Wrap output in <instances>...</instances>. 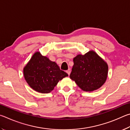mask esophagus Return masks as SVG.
Wrapping results in <instances>:
<instances>
[{
    "label": "esophagus",
    "instance_id": "esophagus-1",
    "mask_svg": "<svg viewBox=\"0 0 130 130\" xmlns=\"http://www.w3.org/2000/svg\"><path fill=\"white\" fill-rule=\"evenodd\" d=\"M66 72H67V73L68 74V75H70V72H71V71H70V69H69L68 70H67V71H66Z\"/></svg>",
    "mask_w": 130,
    "mask_h": 130
}]
</instances>
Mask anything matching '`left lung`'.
I'll list each match as a JSON object with an SVG mask.
<instances>
[{
    "label": "left lung",
    "mask_w": 130,
    "mask_h": 130,
    "mask_svg": "<svg viewBox=\"0 0 130 130\" xmlns=\"http://www.w3.org/2000/svg\"><path fill=\"white\" fill-rule=\"evenodd\" d=\"M70 77L85 91H92L103 85L107 77L108 66L94 51L74 58Z\"/></svg>",
    "instance_id": "1"
}]
</instances>
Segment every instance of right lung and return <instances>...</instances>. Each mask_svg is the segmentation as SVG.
Masks as SVG:
<instances>
[{
  "mask_svg": "<svg viewBox=\"0 0 130 130\" xmlns=\"http://www.w3.org/2000/svg\"><path fill=\"white\" fill-rule=\"evenodd\" d=\"M24 78L35 91L49 93L54 90L58 82L68 74L60 69L58 64L47 57L36 52L24 68Z\"/></svg>",
  "mask_w": 130,
  "mask_h": 130,
  "instance_id": "obj_1",
  "label": "right lung"
}]
</instances>
